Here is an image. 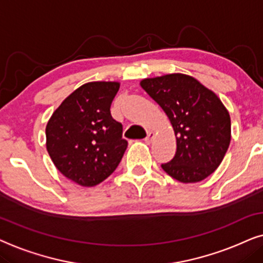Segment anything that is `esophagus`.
I'll return each instance as SVG.
<instances>
[{
	"label": "esophagus",
	"mask_w": 263,
	"mask_h": 263,
	"mask_svg": "<svg viewBox=\"0 0 263 263\" xmlns=\"http://www.w3.org/2000/svg\"><path fill=\"white\" fill-rule=\"evenodd\" d=\"M154 138V132H152V131H149L148 132V135H146V137L144 138V141L146 142V143H149V142H152V139Z\"/></svg>",
	"instance_id": "34e87169"
}]
</instances>
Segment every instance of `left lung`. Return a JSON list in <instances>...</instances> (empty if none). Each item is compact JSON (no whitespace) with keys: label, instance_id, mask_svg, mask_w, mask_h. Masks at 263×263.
<instances>
[{"label":"left lung","instance_id":"1","mask_svg":"<svg viewBox=\"0 0 263 263\" xmlns=\"http://www.w3.org/2000/svg\"><path fill=\"white\" fill-rule=\"evenodd\" d=\"M162 108L177 138L176 155L161 167L181 183H197L220 166L231 142V119L218 96L194 77L172 73L141 82Z\"/></svg>","mask_w":263,"mask_h":263}]
</instances>
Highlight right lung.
<instances>
[{
	"mask_svg": "<svg viewBox=\"0 0 263 263\" xmlns=\"http://www.w3.org/2000/svg\"><path fill=\"white\" fill-rule=\"evenodd\" d=\"M118 82H91L65 99L49 119L47 150L55 167L82 186L107 179L127 148L122 125L111 118Z\"/></svg>",
	"mask_w": 263,
	"mask_h": 263,
	"instance_id": "add662e5",
	"label": "right lung"
}]
</instances>
